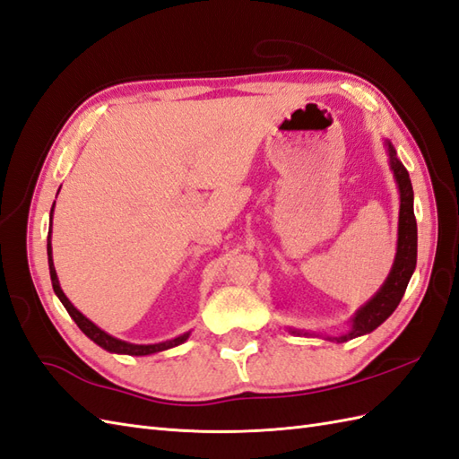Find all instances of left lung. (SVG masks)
Masks as SVG:
<instances>
[{"label":"left lung","instance_id":"1","mask_svg":"<svg viewBox=\"0 0 459 459\" xmlns=\"http://www.w3.org/2000/svg\"><path fill=\"white\" fill-rule=\"evenodd\" d=\"M387 152H389V164L393 169V176L397 179L399 195H401V209H399V238H397V254L393 268L387 275L385 283L379 287V291L371 297V299L358 308V313L351 316V328L346 334L340 336H325L333 342H348V340L368 334L371 330H376L381 323H385L387 318L395 311L397 305L401 303L404 290H407L411 275L417 268V219H414L412 209V186L407 168L401 164L397 158L395 148L389 141H385ZM293 334H305L311 336V333H303V330L290 328Z\"/></svg>","mask_w":459,"mask_h":459}]
</instances>
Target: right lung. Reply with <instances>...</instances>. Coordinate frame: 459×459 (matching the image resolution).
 <instances>
[{
    "mask_svg": "<svg viewBox=\"0 0 459 459\" xmlns=\"http://www.w3.org/2000/svg\"><path fill=\"white\" fill-rule=\"evenodd\" d=\"M52 211H55V205H52L50 209V229H48V238H47V254H48V270H50V280H52V290H55V293L58 295V299L62 301V305L66 307L68 315L74 318V323H76L80 326L82 333L91 338L95 344L101 346L103 350L108 351H113V354H129V356H148V354H156V351H162V350H168V348H174V346H179L184 344L186 340L189 338V333L181 334L178 338H172V340H166V342H160V344H131V342H125V340H119L115 338L111 334L105 333V330H101L100 326H95L90 318H85L76 307H74L70 303V299L66 295H64V291L60 290V283H58V275H56V270H55V262H52V247H50V232H52Z\"/></svg>",
    "mask_w": 459,
    "mask_h": 459,
    "instance_id": "1",
    "label": "right lung"
}]
</instances>
